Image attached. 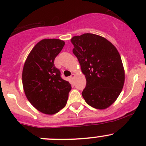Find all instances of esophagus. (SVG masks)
Segmentation results:
<instances>
[{
	"label": "esophagus",
	"instance_id": "34e87169",
	"mask_svg": "<svg viewBox=\"0 0 146 146\" xmlns=\"http://www.w3.org/2000/svg\"><path fill=\"white\" fill-rule=\"evenodd\" d=\"M70 78H74L75 74H71V76H70Z\"/></svg>",
	"mask_w": 146,
	"mask_h": 146
}]
</instances>
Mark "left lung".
I'll list each match as a JSON object with an SVG mask.
<instances>
[{"label":"left lung","mask_w":146,"mask_h":146,"mask_svg":"<svg viewBox=\"0 0 146 146\" xmlns=\"http://www.w3.org/2000/svg\"><path fill=\"white\" fill-rule=\"evenodd\" d=\"M71 42L73 53L86 78L82 97L94 108H107L117 99L124 84L120 54L111 42L94 34L75 36Z\"/></svg>","instance_id":"left-lung-1"}]
</instances>
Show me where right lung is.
<instances>
[{"mask_svg": "<svg viewBox=\"0 0 146 146\" xmlns=\"http://www.w3.org/2000/svg\"><path fill=\"white\" fill-rule=\"evenodd\" d=\"M65 45L56 39H42L28 55L23 70V85L29 102L46 114H54L66 106L71 85L61 76L54 59Z\"/></svg>", "mask_w": 146, "mask_h": 146, "instance_id": "obj_1", "label": "right lung"}]
</instances>
